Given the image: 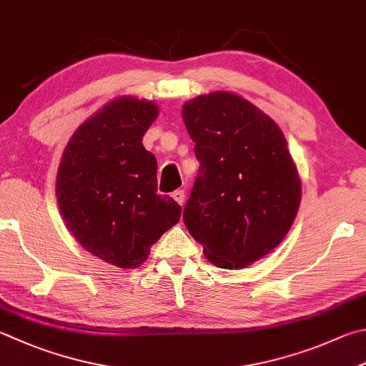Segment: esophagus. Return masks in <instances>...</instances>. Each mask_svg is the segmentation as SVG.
I'll use <instances>...</instances> for the list:
<instances>
[{
  "label": "esophagus",
  "instance_id": "esophagus-1",
  "mask_svg": "<svg viewBox=\"0 0 366 366\" xmlns=\"http://www.w3.org/2000/svg\"><path fill=\"white\" fill-rule=\"evenodd\" d=\"M172 197H174L178 204L183 205L184 204V199H186V192L183 189H177V191L172 192Z\"/></svg>",
  "mask_w": 366,
  "mask_h": 366
}]
</instances>
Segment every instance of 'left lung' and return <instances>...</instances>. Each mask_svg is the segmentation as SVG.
I'll use <instances>...</instances> for the list:
<instances>
[{
    "label": "left lung",
    "instance_id": "left-lung-1",
    "mask_svg": "<svg viewBox=\"0 0 366 366\" xmlns=\"http://www.w3.org/2000/svg\"><path fill=\"white\" fill-rule=\"evenodd\" d=\"M183 119L199 161L183 222L210 263L252 264L282 242L300 207L301 182L285 137L229 92L186 102Z\"/></svg>",
    "mask_w": 366,
    "mask_h": 366
}]
</instances>
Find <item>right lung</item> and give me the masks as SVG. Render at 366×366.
Here are the masks:
<instances>
[{
	"label": "right lung",
	"instance_id": "right-lung-1",
	"mask_svg": "<svg viewBox=\"0 0 366 366\" xmlns=\"http://www.w3.org/2000/svg\"><path fill=\"white\" fill-rule=\"evenodd\" d=\"M154 103L121 97L81 124L57 174V202L74 239L105 263L137 267L178 223L182 207L157 194V161L142 144Z\"/></svg>",
	"mask_w": 366,
	"mask_h": 366
}]
</instances>
